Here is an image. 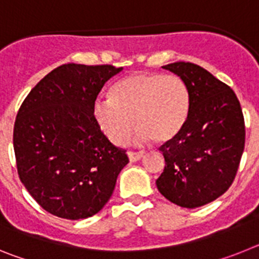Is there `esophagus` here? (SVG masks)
<instances>
[{
  "mask_svg": "<svg viewBox=\"0 0 259 259\" xmlns=\"http://www.w3.org/2000/svg\"><path fill=\"white\" fill-rule=\"evenodd\" d=\"M128 158H130V161L131 162H137L140 161L141 158L144 157L143 153H135V152H128Z\"/></svg>",
  "mask_w": 259,
  "mask_h": 259,
  "instance_id": "34e87169",
  "label": "esophagus"
}]
</instances>
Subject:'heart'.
I'll return each mask as SVG.
<instances>
[{
    "mask_svg": "<svg viewBox=\"0 0 259 259\" xmlns=\"http://www.w3.org/2000/svg\"><path fill=\"white\" fill-rule=\"evenodd\" d=\"M191 113V93L180 77L157 72H135L119 80L111 97L97 98L93 116L115 145L128 139L135 124L137 145L155 140L168 144L182 134Z\"/></svg>",
    "mask_w": 259,
    "mask_h": 259,
    "instance_id": "heart-1",
    "label": "heart"
}]
</instances>
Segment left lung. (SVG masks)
Returning a JSON list of instances; mask_svg holds the SVG:
<instances>
[{"mask_svg":"<svg viewBox=\"0 0 259 259\" xmlns=\"http://www.w3.org/2000/svg\"><path fill=\"white\" fill-rule=\"evenodd\" d=\"M163 68L187 84L191 113L182 134L162 145L166 166L155 184L168 201L194 209L232 184L245 145L244 116L235 92L205 68L189 62Z\"/></svg>","mask_w":259,"mask_h":259,"instance_id":"obj_1","label":"left lung"}]
</instances>
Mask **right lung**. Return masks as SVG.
Here are the masks:
<instances>
[{
    "instance_id": "right-lung-1",
    "label": "right lung",
    "mask_w": 259,
    "mask_h": 259,
    "mask_svg": "<svg viewBox=\"0 0 259 259\" xmlns=\"http://www.w3.org/2000/svg\"><path fill=\"white\" fill-rule=\"evenodd\" d=\"M122 70L62 65L36 84L18 111L13 141L20 182L50 214L89 218L113 194L128 157L102 134L93 104Z\"/></svg>"
}]
</instances>
